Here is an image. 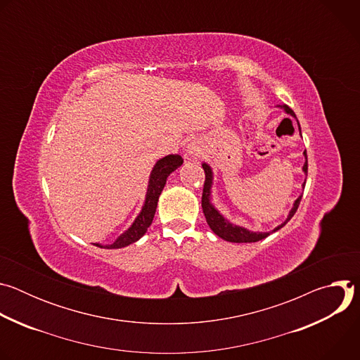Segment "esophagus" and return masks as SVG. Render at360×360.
<instances>
[{
    "mask_svg": "<svg viewBox=\"0 0 360 360\" xmlns=\"http://www.w3.org/2000/svg\"><path fill=\"white\" fill-rule=\"evenodd\" d=\"M186 155L191 160H196L200 155V149L193 142L188 143V146H186Z\"/></svg>",
    "mask_w": 360,
    "mask_h": 360,
    "instance_id": "obj_1",
    "label": "esophagus"
}]
</instances>
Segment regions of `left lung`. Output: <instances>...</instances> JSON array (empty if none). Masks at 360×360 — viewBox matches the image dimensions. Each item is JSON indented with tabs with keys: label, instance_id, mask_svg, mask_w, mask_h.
Here are the masks:
<instances>
[{
	"label": "left lung",
	"instance_id": "1",
	"mask_svg": "<svg viewBox=\"0 0 360 360\" xmlns=\"http://www.w3.org/2000/svg\"><path fill=\"white\" fill-rule=\"evenodd\" d=\"M276 108H281L283 110L285 114L290 115L292 118L296 120L297 122V129H299V134L302 136V132H300V125H299V121L295 115V112L288 107V105H276ZM303 157H304V164L302 167V171L304 175H307V155H306V150L303 152ZM202 168L205 171V185H203V193H202V210H203V215L205 218H207V222L210 225V228L214 231V233H217L219 238H222L224 240H228V242H235V243H250V242H258V240H262L265 239L266 236H269L272 232H276L279 231L281 228H283L289 221L290 218L295 215L299 203H300V199H302V193L297 196V199H295L293 202V207L290 208L289 214H288V218L281 224L278 225L275 229L269 231V232H256V231H250L245 226H240V225H236V224H232L225 215H222L219 212V210L215 207V205L212 203V185H214V171L211 168L210 164L203 162L202 164ZM304 184L306 181L302 184V188H304Z\"/></svg>",
	"mask_w": 360,
	"mask_h": 360
}]
</instances>
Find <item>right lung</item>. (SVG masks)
Here are the masks:
<instances>
[{"label":"right lung","mask_w":360,"mask_h":360,"mask_svg":"<svg viewBox=\"0 0 360 360\" xmlns=\"http://www.w3.org/2000/svg\"><path fill=\"white\" fill-rule=\"evenodd\" d=\"M184 164V160L178 153H171V155H167L161 160H158L153 165L150 174H149V181H148V188L145 193V200L139 214L131 224V226L124 231L112 243H95L98 248H105V249H121L125 248L138 239H141L148 228L152 224L153 215H155L157 211V205L160 195L167 184L168 176L178 169Z\"/></svg>","instance_id":"right-lung-1"}]
</instances>
